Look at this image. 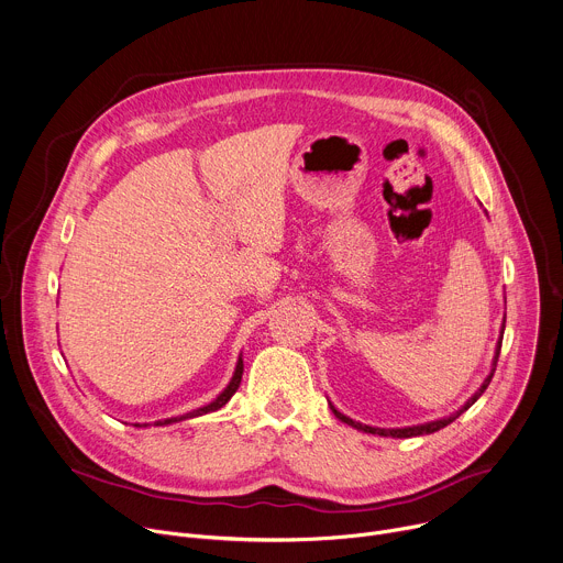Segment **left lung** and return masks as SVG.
Instances as JSON below:
<instances>
[{
    "label": "left lung",
    "instance_id": "left-lung-1",
    "mask_svg": "<svg viewBox=\"0 0 563 563\" xmlns=\"http://www.w3.org/2000/svg\"><path fill=\"white\" fill-rule=\"evenodd\" d=\"M504 331H506V320H504V327H501V335H498V342H496V351H494V360H492V368H489V376L483 380V385L474 391V396L459 409V411H454L452 416H445V418H439V420H431V422H424V424H413V427H396V429H383V427H371V424H362V422H357V420H353V418H349V416H344L342 411H338L335 409V405L333 402H329L331 405V411L335 413V418L338 420H342V422H346V424H351L353 429H357V431H364V433H376V435H391V439H413V435H424V433H433V431H439V429H443V427H448L450 422H454L463 411H467L481 396H483V391L487 389V385H489V380H492V376H494V371H496V362H498V353H501V342H504Z\"/></svg>",
    "mask_w": 563,
    "mask_h": 563
}]
</instances>
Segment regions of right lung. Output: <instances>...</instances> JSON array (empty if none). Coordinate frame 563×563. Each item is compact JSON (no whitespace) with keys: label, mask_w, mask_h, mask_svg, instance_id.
I'll list each match as a JSON object with an SVG mask.
<instances>
[{"label":"right lung","mask_w":563,"mask_h":563,"mask_svg":"<svg viewBox=\"0 0 563 563\" xmlns=\"http://www.w3.org/2000/svg\"><path fill=\"white\" fill-rule=\"evenodd\" d=\"M241 376H243V360H241V355H239V360H236V366H234V373H232V378H230V383H228V387L212 400V402H208V405H203V407H199V409H192V411H187V413H180V416H174V418H163V420H156L154 422V427H165V424H174V422H183V420H190V418H197V416H203V413H212V411H219L232 396H234V391L239 389V385H241ZM134 427H141V424H134ZM147 427V424H145Z\"/></svg>","instance_id":"add662e5"}]
</instances>
